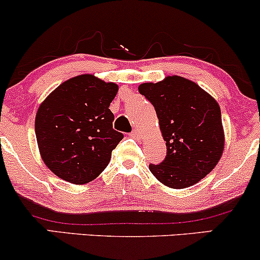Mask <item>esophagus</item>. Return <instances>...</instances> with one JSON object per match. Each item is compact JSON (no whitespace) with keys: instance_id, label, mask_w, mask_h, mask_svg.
Returning <instances> with one entry per match:
<instances>
[{"instance_id":"1","label":"esophagus","mask_w":260,"mask_h":260,"mask_svg":"<svg viewBox=\"0 0 260 260\" xmlns=\"http://www.w3.org/2000/svg\"><path fill=\"white\" fill-rule=\"evenodd\" d=\"M131 136L134 137V138H137V139H140L143 137V134L139 129H133L132 133H131Z\"/></svg>"}]
</instances>
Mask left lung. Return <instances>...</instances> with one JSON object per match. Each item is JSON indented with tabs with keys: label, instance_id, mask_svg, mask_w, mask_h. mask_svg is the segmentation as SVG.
Returning a JSON list of instances; mask_svg holds the SVG:
<instances>
[{
	"label": "left lung",
	"instance_id": "8db88e82",
	"mask_svg": "<svg viewBox=\"0 0 260 260\" xmlns=\"http://www.w3.org/2000/svg\"><path fill=\"white\" fill-rule=\"evenodd\" d=\"M138 89L153 104L168 149L162 162L149 165L151 174L175 189L198 183L215 168L225 147L219 104L178 76L143 83Z\"/></svg>",
	"mask_w": 260,
	"mask_h": 260
}]
</instances>
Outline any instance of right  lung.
Instances as JSON below:
<instances>
[{
	"label": "right lung",
	"instance_id": "add662e5",
	"mask_svg": "<svg viewBox=\"0 0 260 260\" xmlns=\"http://www.w3.org/2000/svg\"><path fill=\"white\" fill-rule=\"evenodd\" d=\"M118 85L80 74L53 90L39 106L35 134L41 159L56 176L85 184L111 160L123 134L112 128L109 109Z\"/></svg>",
	"mask_w": 260,
	"mask_h": 260
}]
</instances>
